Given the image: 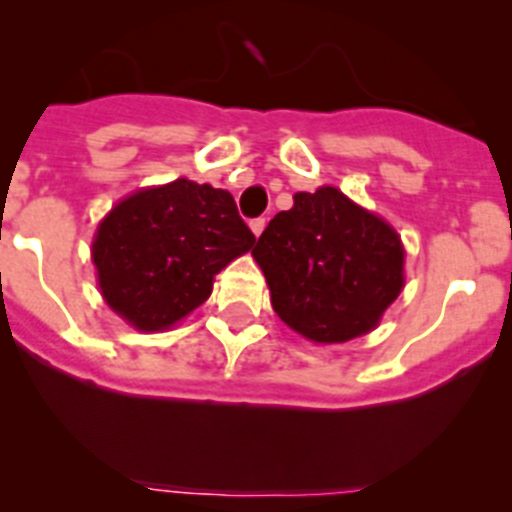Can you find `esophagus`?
<instances>
[{"label": "esophagus", "instance_id": "obj_1", "mask_svg": "<svg viewBox=\"0 0 512 512\" xmlns=\"http://www.w3.org/2000/svg\"><path fill=\"white\" fill-rule=\"evenodd\" d=\"M250 227H252V232H255V235L260 237L262 230H265V218H255V220H252V223H250Z\"/></svg>", "mask_w": 512, "mask_h": 512}]
</instances>
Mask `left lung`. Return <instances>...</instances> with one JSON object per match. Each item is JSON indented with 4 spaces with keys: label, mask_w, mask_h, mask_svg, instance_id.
<instances>
[{
    "label": "left lung",
    "mask_w": 512,
    "mask_h": 512,
    "mask_svg": "<svg viewBox=\"0 0 512 512\" xmlns=\"http://www.w3.org/2000/svg\"><path fill=\"white\" fill-rule=\"evenodd\" d=\"M252 257L265 272L277 317L319 344L376 327L404 287V247L394 227L337 188L294 195Z\"/></svg>",
    "instance_id": "obj_1"
}]
</instances>
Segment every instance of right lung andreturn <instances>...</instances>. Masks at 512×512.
<instances>
[{
	"instance_id": "right-lung-1",
	"label": "right lung",
	"mask_w": 512,
	"mask_h": 512,
	"mask_svg": "<svg viewBox=\"0 0 512 512\" xmlns=\"http://www.w3.org/2000/svg\"><path fill=\"white\" fill-rule=\"evenodd\" d=\"M255 245L227 190L178 178L138 190L98 225L94 265L103 299L141 332L183 319L213 277Z\"/></svg>"
}]
</instances>
